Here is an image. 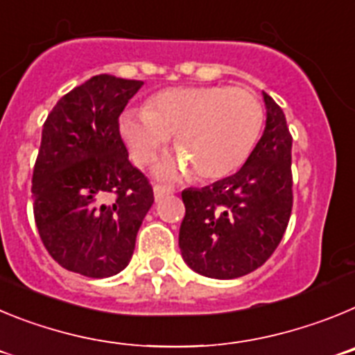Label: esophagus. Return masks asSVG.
<instances>
[{
  "mask_svg": "<svg viewBox=\"0 0 355 355\" xmlns=\"http://www.w3.org/2000/svg\"><path fill=\"white\" fill-rule=\"evenodd\" d=\"M168 193H172V188L165 187V184H159V183L155 184V199L156 200L163 199V197L168 196Z\"/></svg>",
  "mask_w": 355,
  "mask_h": 355,
  "instance_id": "esophagus-1",
  "label": "esophagus"
}]
</instances>
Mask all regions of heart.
<instances>
[{
	"instance_id": "obj_1",
	"label": "heart",
	"mask_w": 355,
	"mask_h": 355,
	"mask_svg": "<svg viewBox=\"0 0 355 355\" xmlns=\"http://www.w3.org/2000/svg\"><path fill=\"white\" fill-rule=\"evenodd\" d=\"M265 122L258 96L241 87H180L155 94L147 106L121 117V135L135 162L147 165L175 133L181 150L158 165L163 178L196 171L202 181L220 180L245 163Z\"/></svg>"
}]
</instances>
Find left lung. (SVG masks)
Returning a JSON list of instances; mask_svg holds the SVG:
<instances>
[{
  "instance_id": "left-lung-1",
  "label": "left lung",
  "mask_w": 355,
  "mask_h": 355,
  "mask_svg": "<svg viewBox=\"0 0 355 355\" xmlns=\"http://www.w3.org/2000/svg\"><path fill=\"white\" fill-rule=\"evenodd\" d=\"M266 126L236 174L181 192L180 249L187 265L213 279L249 274L283 240L293 208L291 133L277 103L263 92Z\"/></svg>"
}]
</instances>
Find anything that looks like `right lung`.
I'll list each match as a JSON object with an SVG mask.
<instances>
[{"label":"right lung","mask_w":355,"mask_h":355,"mask_svg":"<svg viewBox=\"0 0 355 355\" xmlns=\"http://www.w3.org/2000/svg\"><path fill=\"white\" fill-rule=\"evenodd\" d=\"M142 85L94 76L65 94L44 122L31 178L35 224L49 256L87 277L126 268L155 202L119 131L122 110Z\"/></svg>","instance_id":"right-lung-1"}]
</instances>
